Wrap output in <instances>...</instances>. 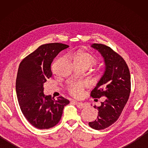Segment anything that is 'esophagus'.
<instances>
[{
    "label": "esophagus",
    "mask_w": 148,
    "mask_h": 148,
    "mask_svg": "<svg viewBox=\"0 0 148 148\" xmlns=\"http://www.w3.org/2000/svg\"><path fill=\"white\" fill-rule=\"evenodd\" d=\"M75 103H76V106L79 109H82V108H85V107H86V104H85V103H84L77 102H75Z\"/></svg>",
    "instance_id": "esophagus-1"
}]
</instances>
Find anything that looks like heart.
Segmentation results:
<instances>
[{
    "instance_id": "1",
    "label": "heart",
    "mask_w": 148,
    "mask_h": 148,
    "mask_svg": "<svg viewBox=\"0 0 148 148\" xmlns=\"http://www.w3.org/2000/svg\"><path fill=\"white\" fill-rule=\"evenodd\" d=\"M72 56L76 65H83L90 67L96 65L99 60L97 56L93 53L86 51H77L72 53ZM86 87V83L83 81L74 83L69 87V92L71 95L77 98L83 95L84 90Z\"/></svg>"
}]
</instances>
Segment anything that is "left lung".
Segmentation results:
<instances>
[{
    "mask_svg": "<svg viewBox=\"0 0 148 148\" xmlns=\"http://www.w3.org/2000/svg\"><path fill=\"white\" fill-rule=\"evenodd\" d=\"M104 58L106 71L92 92L94 99L106 97L98 109V116L89 126L95 130H102L111 126L118 120L129 98L131 91L130 74L125 60L110 47L102 44H93Z\"/></svg>",
    "mask_w": 148,
    "mask_h": 148,
    "instance_id": "obj_1",
    "label": "left lung"
}]
</instances>
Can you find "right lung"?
<instances>
[{"mask_svg":"<svg viewBox=\"0 0 148 148\" xmlns=\"http://www.w3.org/2000/svg\"><path fill=\"white\" fill-rule=\"evenodd\" d=\"M68 45L49 43L40 46L20 63L16 91L21 111L30 123L39 129H48L58 123L69 100H55L44 95L43 84L52 76L51 65L56 56Z\"/></svg>","mask_w":148,"mask_h":148,"instance_id":"1","label":"right lung"}]
</instances>
